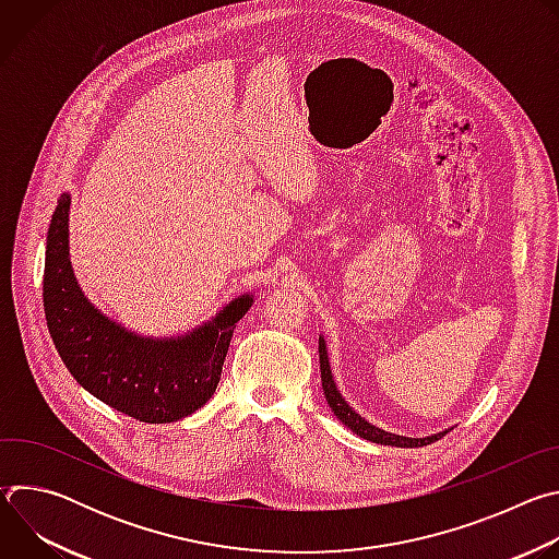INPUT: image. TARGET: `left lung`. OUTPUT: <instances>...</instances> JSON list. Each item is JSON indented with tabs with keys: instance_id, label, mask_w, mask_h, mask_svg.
<instances>
[{
	"instance_id": "1",
	"label": "left lung",
	"mask_w": 559,
	"mask_h": 559,
	"mask_svg": "<svg viewBox=\"0 0 559 559\" xmlns=\"http://www.w3.org/2000/svg\"><path fill=\"white\" fill-rule=\"evenodd\" d=\"M318 358H321V380H323V391H325V401L332 407L334 416L349 427L356 436L376 442V444H386V447H427L436 440H440L444 433H449V429L440 431V433H431L425 438H409V436H397V433H389L376 425H371L369 420H365L358 412H354L349 407V403L343 397V393L338 391L334 376H332V367H330V356H328V345L325 338H318Z\"/></svg>"
}]
</instances>
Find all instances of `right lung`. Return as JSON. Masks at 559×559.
Instances as JSON below:
<instances>
[{
	"label": "right lung",
	"mask_w": 559,
	"mask_h": 559,
	"mask_svg": "<svg viewBox=\"0 0 559 559\" xmlns=\"http://www.w3.org/2000/svg\"><path fill=\"white\" fill-rule=\"evenodd\" d=\"M70 194H61L46 236L44 309L72 378L108 407L150 425L201 409L221 380L236 323L252 294L229 300L207 323L179 336H141L97 309L79 287L68 248Z\"/></svg>",
	"instance_id": "right-lung-1"
}]
</instances>
